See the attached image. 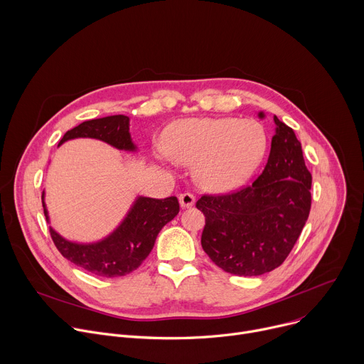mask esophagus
<instances>
[{"label": "esophagus", "mask_w": 364, "mask_h": 364, "mask_svg": "<svg viewBox=\"0 0 364 364\" xmlns=\"http://www.w3.org/2000/svg\"><path fill=\"white\" fill-rule=\"evenodd\" d=\"M178 198H180L181 207H191L194 204V201H196V197L191 193H181L178 196Z\"/></svg>", "instance_id": "34e87169"}]
</instances>
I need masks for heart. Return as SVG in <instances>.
<instances>
[{
    "mask_svg": "<svg viewBox=\"0 0 364 364\" xmlns=\"http://www.w3.org/2000/svg\"><path fill=\"white\" fill-rule=\"evenodd\" d=\"M267 132L256 121L191 118L170 127L163 146L168 157L196 166L198 184L210 191H229L245 183L267 151Z\"/></svg>",
    "mask_w": 364,
    "mask_h": 364,
    "instance_id": "1",
    "label": "heart"
}]
</instances>
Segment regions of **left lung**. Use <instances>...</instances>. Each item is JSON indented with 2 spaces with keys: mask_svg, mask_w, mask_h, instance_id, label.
Returning a JSON list of instances; mask_svg holds the SVG:
<instances>
[{
  "mask_svg": "<svg viewBox=\"0 0 364 364\" xmlns=\"http://www.w3.org/2000/svg\"><path fill=\"white\" fill-rule=\"evenodd\" d=\"M274 121L268 163L257 178L230 193L203 194L196 203L205 218L203 250L232 275L256 277L282 265L309 215L313 178L301 144L292 128Z\"/></svg>",
  "mask_w": 364,
  "mask_h": 364,
  "instance_id": "obj_1",
  "label": "left lung"
}]
</instances>
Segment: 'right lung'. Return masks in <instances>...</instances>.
<instances>
[{
	"mask_svg": "<svg viewBox=\"0 0 364 364\" xmlns=\"http://www.w3.org/2000/svg\"><path fill=\"white\" fill-rule=\"evenodd\" d=\"M73 138H96L118 149H135L129 135V118L125 115L85 121L68 131L59 145ZM41 198L44 200V193ZM43 209L48 220L44 201ZM178 212L180 204L174 196L167 198L138 197L118 229L100 242L89 245L73 243L63 239L51 228L50 236L59 252L72 264L85 271L102 278L124 277L141 267L154 247L160 230L173 220Z\"/></svg>",
	"mask_w": 364,
	"mask_h": 364,
	"instance_id": "obj_1",
	"label": "right lung"
}]
</instances>
